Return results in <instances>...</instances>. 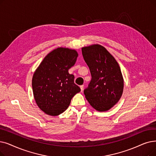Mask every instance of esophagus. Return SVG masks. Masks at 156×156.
Masks as SVG:
<instances>
[{
  "mask_svg": "<svg viewBox=\"0 0 156 156\" xmlns=\"http://www.w3.org/2000/svg\"><path fill=\"white\" fill-rule=\"evenodd\" d=\"M83 87H84V85H81L80 86V89H81V91H83Z\"/></svg>",
  "mask_w": 156,
  "mask_h": 156,
  "instance_id": "esophagus-1",
  "label": "esophagus"
}]
</instances>
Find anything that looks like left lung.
<instances>
[{
	"label": "left lung",
	"mask_w": 156,
	"mask_h": 156,
	"mask_svg": "<svg viewBox=\"0 0 156 156\" xmlns=\"http://www.w3.org/2000/svg\"><path fill=\"white\" fill-rule=\"evenodd\" d=\"M82 51L92 76L83 92L85 98L96 110H110L119 101L123 92L124 81L120 67L101 45L83 47Z\"/></svg>",
	"instance_id": "1"
}]
</instances>
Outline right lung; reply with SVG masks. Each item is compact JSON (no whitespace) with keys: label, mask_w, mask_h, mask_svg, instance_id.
I'll return each mask as SVG.
<instances>
[{"label":"right lung","mask_w":156,"mask_h":156,"mask_svg":"<svg viewBox=\"0 0 156 156\" xmlns=\"http://www.w3.org/2000/svg\"><path fill=\"white\" fill-rule=\"evenodd\" d=\"M76 50L58 48L47 55L35 71L32 81L36 104L45 113L57 116L70 105L81 91L68 70L76 63Z\"/></svg>","instance_id":"obj_1"}]
</instances>
